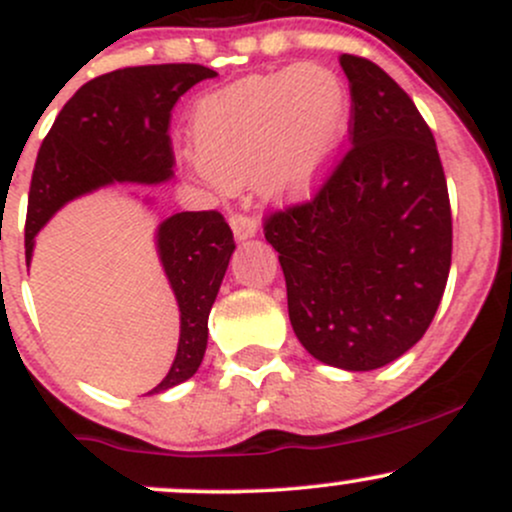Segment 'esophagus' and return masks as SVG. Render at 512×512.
Segmentation results:
<instances>
[{"label":"esophagus","instance_id":"obj_1","mask_svg":"<svg viewBox=\"0 0 512 512\" xmlns=\"http://www.w3.org/2000/svg\"><path fill=\"white\" fill-rule=\"evenodd\" d=\"M228 223H231L233 228V236H236L238 240H248L252 236H257V221L252 219L250 214H231V219H228Z\"/></svg>","mask_w":512,"mask_h":512}]
</instances>
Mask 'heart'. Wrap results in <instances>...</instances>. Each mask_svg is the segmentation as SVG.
I'll return each instance as SVG.
<instances>
[{"label": "heart", "mask_w": 512, "mask_h": 512, "mask_svg": "<svg viewBox=\"0 0 512 512\" xmlns=\"http://www.w3.org/2000/svg\"><path fill=\"white\" fill-rule=\"evenodd\" d=\"M351 127V93L320 64L255 74L202 96L192 110V154L219 187H238L260 170L276 197L310 195Z\"/></svg>", "instance_id": "1"}]
</instances>
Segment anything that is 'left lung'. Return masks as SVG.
Segmentation results:
<instances>
[{
    "label": "left lung",
    "mask_w": 512,
    "mask_h": 512,
    "mask_svg": "<svg viewBox=\"0 0 512 512\" xmlns=\"http://www.w3.org/2000/svg\"><path fill=\"white\" fill-rule=\"evenodd\" d=\"M339 64L351 149L313 199L264 219V238L279 252L298 342L327 366L373 370L433 322L452 214L436 139L414 101L366 57Z\"/></svg>",
    "instance_id": "8db88e82"
}]
</instances>
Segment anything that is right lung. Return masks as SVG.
<instances>
[{
  "instance_id": "right-lung-1",
  "label": "right lung",
  "mask_w": 512,
  "mask_h": 512,
  "mask_svg": "<svg viewBox=\"0 0 512 512\" xmlns=\"http://www.w3.org/2000/svg\"><path fill=\"white\" fill-rule=\"evenodd\" d=\"M216 72L202 64H149L96 76L69 98L43 139L26 214V260L33 238L74 197L113 182H156L173 175L170 110ZM158 255L180 308L173 366L151 392L185 383L207 351V320L236 243L219 211H180L158 226Z\"/></svg>"
}]
</instances>
